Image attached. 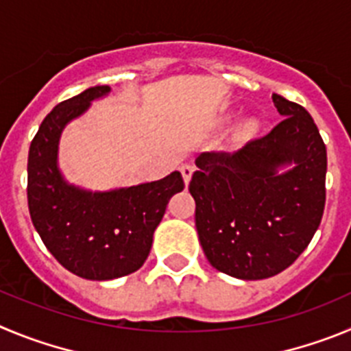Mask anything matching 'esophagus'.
<instances>
[{
    "instance_id": "1",
    "label": "esophagus",
    "mask_w": 351,
    "mask_h": 351,
    "mask_svg": "<svg viewBox=\"0 0 351 351\" xmlns=\"http://www.w3.org/2000/svg\"><path fill=\"white\" fill-rule=\"evenodd\" d=\"M180 171H182V176H183V182H185V185H189L192 175H194V168H192V166H189V164H185V166H182V168H180Z\"/></svg>"
}]
</instances>
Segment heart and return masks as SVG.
Listing matches in <instances>:
<instances>
[{
  "mask_svg": "<svg viewBox=\"0 0 351 351\" xmlns=\"http://www.w3.org/2000/svg\"><path fill=\"white\" fill-rule=\"evenodd\" d=\"M261 129V122L257 121V119H246V121H243L241 124H239L238 131H236V138L238 140H248V138H254L255 134H257V131Z\"/></svg>",
  "mask_w": 351,
  "mask_h": 351,
  "instance_id": "obj_1",
  "label": "heart"
}]
</instances>
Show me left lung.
Listing matches in <instances>:
<instances>
[{"label": "left lung", "mask_w": 351, "mask_h": 351, "mask_svg": "<svg viewBox=\"0 0 351 351\" xmlns=\"http://www.w3.org/2000/svg\"><path fill=\"white\" fill-rule=\"evenodd\" d=\"M283 121L234 154L195 159L191 191L208 262L239 280L282 273L309 245L325 206L327 150L313 119L273 94Z\"/></svg>", "instance_id": "8db88e82"}]
</instances>
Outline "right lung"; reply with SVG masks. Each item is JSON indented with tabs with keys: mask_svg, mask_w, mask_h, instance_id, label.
Here are the masks:
<instances>
[{
	"mask_svg": "<svg viewBox=\"0 0 351 351\" xmlns=\"http://www.w3.org/2000/svg\"><path fill=\"white\" fill-rule=\"evenodd\" d=\"M96 85L59 103L38 129L27 159V204L34 229L59 264L85 280H115L143 266L154 232L183 178H166L112 191H87L59 169V140L66 125L110 94Z\"/></svg>",
	"mask_w": 351,
	"mask_h": 351,
	"instance_id": "right-lung-1",
	"label": "right lung"
}]
</instances>
